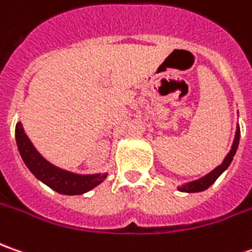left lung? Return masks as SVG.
Returning <instances> with one entry per match:
<instances>
[{
  "label": "left lung",
  "mask_w": 252,
  "mask_h": 252,
  "mask_svg": "<svg viewBox=\"0 0 252 252\" xmlns=\"http://www.w3.org/2000/svg\"><path fill=\"white\" fill-rule=\"evenodd\" d=\"M239 141L240 126H237V129H236V136H234V141H233V145H231V149H230V152L227 153V156L224 158V160L221 161L220 166H218V167L215 170H212L209 174H206V176H204L202 178H199V180L191 181V183H187L184 186H180L178 187V191H181V192H199V191H205L206 188H209V187L212 186L213 183L218 180V177L220 176L221 173L229 167V164L231 163V160H233L236 152H237Z\"/></svg>",
  "instance_id": "obj_1"
}]
</instances>
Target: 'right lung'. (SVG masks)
Masks as SVG:
<instances>
[{
  "mask_svg": "<svg viewBox=\"0 0 252 252\" xmlns=\"http://www.w3.org/2000/svg\"><path fill=\"white\" fill-rule=\"evenodd\" d=\"M15 138L19 153L25 164L33 173V176L43 181L46 186L64 195H79L91 191L92 188L99 186L107 177L106 174H75L71 171L56 167L40 155L33 146L28 135L25 134L21 123L16 124Z\"/></svg>",
  "mask_w": 252,
  "mask_h": 252,
  "instance_id": "add662e5",
  "label": "right lung"
}]
</instances>
